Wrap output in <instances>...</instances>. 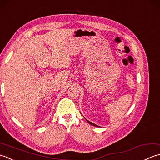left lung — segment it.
<instances>
[{"label": "left lung", "mask_w": 160, "mask_h": 160, "mask_svg": "<svg viewBox=\"0 0 160 160\" xmlns=\"http://www.w3.org/2000/svg\"><path fill=\"white\" fill-rule=\"evenodd\" d=\"M87 121L88 122H89V123L90 124H91V125H93V126H95V127H98V125H96V124H95L92 123V122H89V120H87Z\"/></svg>", "instance_id": "1"}]
</instances>
